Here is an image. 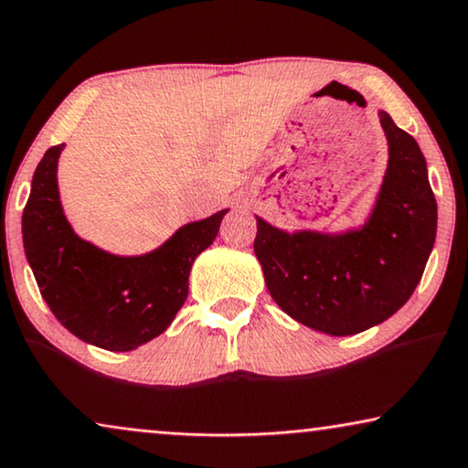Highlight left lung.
I'll return each instance as SVG.
<instances>
[{"instance_id": "left-lung-1", "label": "left lung", "mask_w": 468, "mask_h": 468, "mask_svg": "<svg viewBox=\"0 0 468 468\" xmlns=\"http://www.w3.org/2000/svg\"><path fill=\"white\" fill-rule=\"evenodd\" d=\"M389 164L362 229L287 234L258 217L253 249L274 303L296 322L347 336L386 322L411 298L437 236V200L418 143L388 112Z\"/></svg>"}]
</instances>
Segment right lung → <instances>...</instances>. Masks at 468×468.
<instances>
[{"instance_id": "1", "label": "right lung", "mask_w": 468, "mask_h": 468, "mask_svg": "<svg viewBox=\"0 0 468 468\" xmlns=\"http://www.w3.org/2000/svg\"><path fill=\"white\" fill-rule=\"evenodd\" d=\"M50 146L37 164L23 210L25 255L53 315L80 341L130 351L168 328L189 293V271L213 245L226 210L183 226L157 251L117 258L80 240L66 221Z\"/></svg>"}]
</instances>
